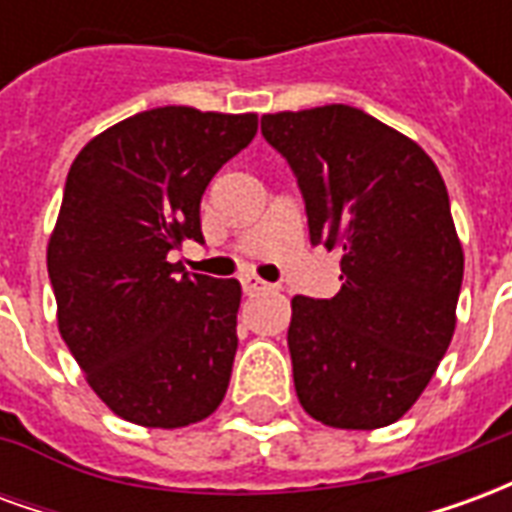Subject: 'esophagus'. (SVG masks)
Here are the masks:
<instances>
[{"label": "esophagus", "mask_w": 512, "mask_h": 512, "mask_svg": "<svg viewBox=\"0 0 512 512\" xmlns=\"http://www.w3.org/2000/svg\"><path fill=\"white\" fill-rule=\"evenodd\" d=\"M241 288H244L246 296H255V293L268 288V282H263V279L255 277V274H244V277H241Z\"/></svg>", "instance_id": "obj_1"}]
</instances>
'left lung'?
I'll list each match as a JSON object with an SVG mask.
<instances>
[{
    "mask_svg": "<svg viewBox=\"0 0 512 512\" xmlns=\"http://www.w3.org/2000/svg\"><path fill=\"white\" fill-rule=\"evenodd\" d=\"M260 128L296 172L310 241L343 255L334 299L290 301L299 403L329 428L392 425L455 332L463 246L439 167L414 139L345 104L263 115Z\"/></svg>",
    "mask_w": 512,
    "mask_h": 512,
    "instance_id": "8db88e82",
    "label": "left lung"
}]
</instances>
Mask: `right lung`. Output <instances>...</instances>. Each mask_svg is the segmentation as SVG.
Returning <instances> with one entry per match:
<instances>
[{
  "instance_id": "obj_1",
  "label": "right lung",
  "mask_w": 512,
  "mask_h": 512,
  "mask_svg": "<svg viewBox=\"0 0 512 512\" xmlns=\"http://www.w3.org/2000/svg\"><path fill=\"white\" fill-rule=\"evenodd\" d=\"M255 134V112L158 106L73 158L46 249L57 326L95 395L134 425L186 428L224 400L241 285L189 277L169 252L202 241L205 186Z\"/></svg>"
}]
</instances>
